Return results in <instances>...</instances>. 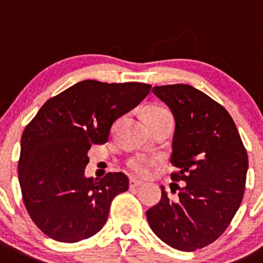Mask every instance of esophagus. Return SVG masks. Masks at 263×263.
I'll return each instance as SVG.
<instances>
[{
  "instance_id": "esophagus-1",
  "label": "esophagus",
  "mask_w": 263,
  "mask_h": 263,
  "mask_svg": "<svg viewBox=\"0 0 263 263\" xmlns=\"http://www.w3.org/2000/svg\"><path fill=\"white\" fill-rule=\"evenodd\" d=\"M143 181L140 180H136V179L134 178H129V188H136V187H140V185H143Z\"/></svg>"
}]
</instances>
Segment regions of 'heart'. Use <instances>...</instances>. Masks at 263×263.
Returning <instances> with one entry per match:
<instances>
[{"mask_svg": "<svg viewBox=\"0 0 263 263\" xmlns=\"http://www.w3.org/2000/svg\"><path fill=\"white\" fill-rule=\"evenodd\" d=\"M144 118H145L146 123L151 126V124L156 123V122L163 119V118H171V112L170 110L161 106V105H151V106L146 107L145 111H144ZM154 163H156V159L146 158V157L143 156H136L132 157V158L127 162V166H128V168L135 174V175L145 176Z\"/></svg>", "mask_w": 263, "mask_h": 263, "instance_id": "1", "label": "heart"}]
</instances>
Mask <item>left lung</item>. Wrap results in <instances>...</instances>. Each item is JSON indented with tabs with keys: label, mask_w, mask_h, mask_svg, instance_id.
Returning <instances> with one entry per match:
<instances>
[{
	"label": "left lung",
	"mask_w": 263,
	"mask_h": 263,
	"mask_svg": "<svg viewBox=\"0 0 263 263\" xmlns=\"http://www.w3.org/2000/svg\"><path fill=\"white\" fill-rule=\"evenodd\" d=\"M152 92L175 119L171 165L178 171L171 179L185 184L174 200L161 187V201L146 218L162 241L192 252L215 241L236 214L248 154L231 115L208 95L188 84L154 87Z\"/></svg>",
	"instance_id": "1"
}]
</instances>
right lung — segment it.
<instances>
[{"label": "right lung", "mask_w": 263, "mask_h": 263, "mask_svg": "<svg viewBox=\"0 0 263 263\" xmlns=\"http://www.w3.org/2000/svg\"><path fill=\"white\" fill-rule=\"evenodd\" d=\"M144 83L83 80L54 96L22 135L19 184L31 219L46 236L76 242L97 234L112 198L128 190L123 173L85 178L88 151L105 144L118 118L151 92Z\"/></svg>", "instance_id": "1"}]
</instances>
